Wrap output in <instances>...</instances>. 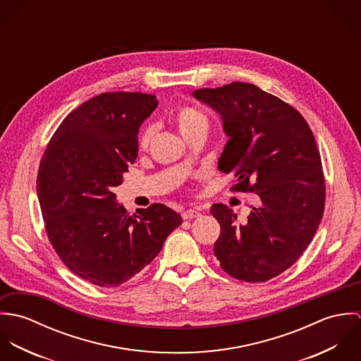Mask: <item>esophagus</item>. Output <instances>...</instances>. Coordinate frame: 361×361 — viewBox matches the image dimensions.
<instances>
[{"instance_id":"esophagus-1","label":"esophagus","mask_w":361,"mask_h":361,"mask_svg":"<svg viewBox=\"0 0 361 361\" xmlns=\"http://www.w3.org/2000/svg\"><path fill=\"white\" fill-rule=\"evenodd\" d=\"M199 215H202V212H200V209H197V208H188V209H185V211L182 212V218H183V219L197 218Z\"/></svg>"}]
</instances>
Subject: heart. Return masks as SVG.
Here are the masks:
<instances>
[{"instance_id": "1", "label": "heart", "mask_w": 361, "mask_h": 361, "mask_svg": "<svg viewBox=\"0 0 361 361\" xmlns=\"http://www.w3.org/2000/svg\"><path fill=\"white\" fill-rule=\"evenodd\" d=\"M175 121H176V125H178L180 133L183 135V137H188L189 135L196 133V132H207L208 126H209L208 116L200 108H197L195 105L180 106L175 114ZM154 132V125H146L142 129V132L139 133V137H137V145L142 150H146L150 146Z\"/></svg>"}]
</instances>
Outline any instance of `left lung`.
Returning a JSON list of instances; mask_svg holds the SVG:
<instances>
[{
    "label": "left lung",
    "instance_id": "left-lung-1",
    "mask_svg": "<svg viewBox=\"0 0 361 361\" xmlns=\"http://www.w3.org/2000/svg\"><path fill=\"white\" fill-rule=\"evenodd\" d=\"M193 96L215 109L229 140L218 169L233 173L232 192L259 197L247 219L214 204L221 225L214 255L222 269L246 282H265L307 249L325 206V180L314 135L292 105L252 83L199 89Z\"/></svg>",
    "mask_w": 361,
    "mask_h": 361
}]
</instances>
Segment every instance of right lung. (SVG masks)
I'll list each match as a JSON object with an SVG mask.
<instances>
[{
  "label": "right lung",
  "mask_w": 361,
  "mask_h": 361,
  "mask_svg": "<svg viewBox=\"0 0 361 361\" xmlns=\"http://www.w3.org/2000/svg\"><path fill=\"white\" fill-rule=\"evenodd\" d=\"M157 105L154 94L102 93L61 122L42 157L37 196L50 243L73 274L93 285L129 281L182 224L159 203L130 214L111 192L136 161L139 128Z\"/></svg>",
  "instance_id": "1"
}]
</instances>
